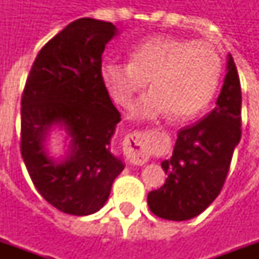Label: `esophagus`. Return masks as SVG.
Returning <instances> with one entry per match:
<instances>
[{
  "label": "esophagus",
  "mask_w": 259,
  "mask_h": 259,
  "mask_svg": "<svg viewBox=\"0 0 259 259\" xmlns=\"http://www.w3.org/2000/svg\"><path fill=\"white\" fill-rule=\"evenodd\" d=\"M152 144V133L135 132L126 137V154L130 162L135 165H144L150 158Z\"/></svg>",
  "instance_id": "34e87169"
}]
</instances>
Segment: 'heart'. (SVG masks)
Segmentation results:
<instances>
[{
  "mask_svg": "<svg viewBox=\"0 0 259 259\" xmlns=\"http://www.w3.org/2000/svg\"><path fill=\"white\" fill-rule=\"evenodd\" d=\"M222 73V61L209 42L157 36L130 53V62L107 61L101 79L115 101L129 107L148 83L152 90L133 108L137 119H154L172 112L175 119L198 116L212 101Z\"/></svg>",
  "mask_w": 259,
  "mask_h": 259,
  "instance_id": "b5f03b06",
  "label": "heart"
}]
</instances>
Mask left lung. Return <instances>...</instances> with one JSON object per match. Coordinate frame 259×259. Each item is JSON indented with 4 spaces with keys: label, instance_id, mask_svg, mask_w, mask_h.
I'll list each match as a JSON object with an SVG mask.
<instances>
[{
    "label": "left lung",
    "instance_id": "8db88e82",
    "mask_svg": "<svg viewBox=\"0 0 259 259\" xmlns=\"http://www.w3.org/2000/svg\"><path fill=\"white\" fill-rule=\"evenodd\" d=\"M217 107L193 126L179 130L170 159L162 165L168 178L148 193L152 213L168 221L200 215L221 193L234 148L241 137V89L232 54Z\"/></svg>",
    "mask_w": 259,
    "mask_h": 259
}]
</instances>
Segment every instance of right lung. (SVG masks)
<instances>
[{
    "label": "right lung",
    "mask_w": 259,
    "mask_h": 259,
    "mask_svg": "<svg viewBox=\"0 0 259 259\" xmlns=\"http://www.w3.org/2000/svg\"><path fill=\"white\" fill-rule=\"evenodd\" d=\"M111 22L69 23L37 55L22 96L20 150L37 191L59 211L84 217L107 202L124 169L111 150L120 113L101 79V55L118 36ZM64 130L65 155H49L47 141Z\"/></svg>",
    "instance_id": "1"
}]
</instances>
